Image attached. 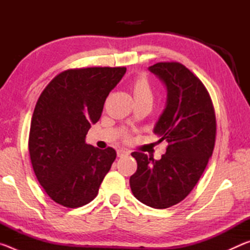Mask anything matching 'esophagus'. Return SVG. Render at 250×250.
<instances>
[{"mask_svg": "<svg viewBox=\"0 0 250 250\" xmlns=\"http://www.w3.org/2000/svg\"><path fill=\"white\" fill-rule=\"evenodd\" d=\"M117 155L119 156V158H124V156L129 155V152L125 150V149H118L117 150Z\"/></svg>", "mask_w": 250, "mask_h": 250, "instance_id": "1", "label": "esophagus"}]
</instances>
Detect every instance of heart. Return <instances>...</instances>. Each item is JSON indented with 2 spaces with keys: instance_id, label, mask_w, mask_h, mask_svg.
<instances>
[{
  "instance_id": "obj_1",
  "label": "heart",
  "mask_w": 250,
  "mask_h": 250,
  "mask_svg": "<svg viewBox=\"0 0 250 250\" xmlns=\"http://www.w3.org/2000/svg\"><path fill=\"white\" fill-rule=\"evenodd\" d=\"M131 91H132L135 103H142V101H152L153 99V89L150 79L145 74H140L134 78L131 84ZM124 139L128 141L130 135L128 133L125 134Z\"/></svg>"
}]
</instances>
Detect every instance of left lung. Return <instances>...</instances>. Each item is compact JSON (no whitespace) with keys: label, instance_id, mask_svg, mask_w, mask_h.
<instances>
[{"label":"left lung","instance_id":"1","mask_svg":"<svg viewBox=\"0 0 250 250\" xmlns=\"http://www.w3.org/2000/svg\"><path fill=\"white\" fill-rule=\"evenodd\" d=\"M166 83L167 107L156 122L158 142L167 141L166 154L155 161L132 152L137 172L130 177L133 195L153 208H167L191 193L213 154L216 116L210 96L200 79L177 62L149 67Z\"/></svg>","mask_w":250,"mask_h":250}]
</instances>
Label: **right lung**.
I'll use <instances>...</instances> for the list:
<instances>
[{
  "mask_svg": "<svg viewBox=\"0 0 250 250\" xmlns=\"http://www.w3.org/2000/svg\"><path fill=\"white\" fill-rule=\"evenodd\" d=\"M125 67H88L58 74L42 92L32 117L28 151L34 173L57 204L77 208L97 196L117 152L84 142Z\"/></svg>",
  "mask_w": 250,
  "mask_h": 250,
  "instance_id": "add662e5",
  "label": "right lung"
}]
</instances>
